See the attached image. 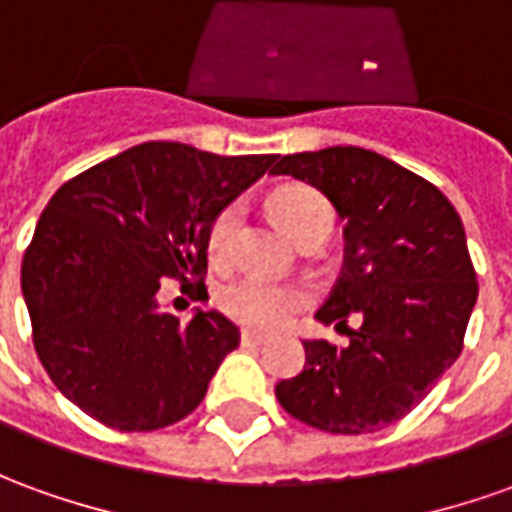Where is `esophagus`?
Instances as JSON below:
<instances>
[{
  "instance_id": "obj_1",
  "label": "esophagus",
  "mask_w": 512,
  "mask_h": 512,
  "mask_svg": "<svg viewBox=\"0 0 512 512\" xmlns=\"http://www.w3.org/2000/svg\"><path fill=\"white\" fill-rule=\"evenodd\" d=\"M266 341L268 338L266 335H260V332H252V330L241 332V343H244V346H263Z\"/></svg>"
}]
</instances>
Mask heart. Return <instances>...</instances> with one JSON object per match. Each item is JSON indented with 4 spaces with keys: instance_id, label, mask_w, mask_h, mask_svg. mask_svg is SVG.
Instances as JSON below:
<instances>
[{
    "instance_id": "obj_1",
    "label": "heart",
    "mask_w": 512,
    "mask_h": 512,
    "mask_svg": "<svg viewBox=\"0 0 512 512\" xmlns=\"http://www.w3.org/2000/svg\"><path fill=\"white\" fill-rule=\"evenodd\" d=\"M271 205L277 216L291 232L293 241L310 230L316 221L332 219L330 205L310 188H280ZM241 221V205H227L216 213V219L207 227V252L213 260H230L232 246H235V230ZM307 291L299 285H285V282H271L257 274H246L241 280L224 285L219 293V307L238 324L252 327V330H274L285 324L288 318L307 305Z\"/></svg>"
}]
</instances>
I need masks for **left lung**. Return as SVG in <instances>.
Listing matches in <instances>:
<instances>
[{"label":"left lung","instance_id":"1","mask_svg":"<svg viewBox=\"0 0 512 512\" xmlns=\"http://www.w3.org/2000/svg\"><path fill=\"white\" fill-rule=\"evenodd\" d=\"M271 171L318 188L343 219L341 277L316 318L364 321L343 349L305 341V368L277 382V399L316 430H382L463 352L477 302L463 221L432 182L360 146L285 155Z\"/></svg>","mask_w":512,"mask_h":512}]
</instances>
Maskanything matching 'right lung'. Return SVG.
Returning <instances> with one entry per match:
<instances>
[{
	"label": "right lung",
	"mask_w": 512,
	"mask_h": 512,
	"mask_svg": "<svg viewBox=\"0 0 512 512\" xmlns=\"http://www.w3.org/2000/svg\"><path fill=\"white\" fill-rule=\"evenodd\" d=\"M274 160L152 141L57 188L24 252L21 291L35 352L82 413L152 432L199 407L241 332L216 310L180 321L157 291L174 277L205 299L207 227Z\"/></svg>",
	"instance_id": "right-lung-1"
}]
</instances>
